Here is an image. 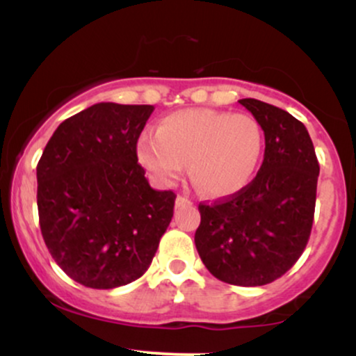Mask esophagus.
Masks as SVG:
<instances>
[{
    "label": "esophagus",
    "instance_id": "esophagus-1",
    "mask_svg": "<svg viewBox=\"0 0 356 356\" xmlns=\"http://www.w3.org/2000/svg\"><path fill=\"white\" fill-rule=\"evenodd\" d=\"M191 199H187L186 195H177L175 199V207H184V206H191Z\"/></svg>",
    "mask_w": 356,
    "mask_h": 356
}]
</instances>
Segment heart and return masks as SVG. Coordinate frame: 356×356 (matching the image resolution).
I'll list each match as a JSON object with an SVG mask.
<instances>
[{
    "label": "heart",
    "instance_id": "obj_1",
    "mask_svg": "<svg viewBox=\"0 0 356 356\" xmlns=\"http://www.w3.org/2000/svg\"><path fill=\"white\" fill-rule=\"evenodd\" d=\"M138 159L164 186L184 172L209 197H227L251 182L264 150V130L249 113L189 108L164 117L138 138Z\"/></svg>",
    "mask_w": 356,
    "mask_h": 356
}]
</instances>
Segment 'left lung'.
Wrapping results in <instances>:
<instances>
[{"label": "left lung", "instance_id": "1", "mask_svg": "<svg viewBox=\"0 0 356 356\" xmlns=\"http://www.w3.org/2000/svg\"><path fill=\"white\" fill-rule=\"evenodd\" d=\"M264 130L256 177L229 197L201 202L194 241L212 276L236 286H263L303 254L313 227L320 164L308 130L283 108L239 100Z\"/></svg>", "mask_w": 356, "mask_h": 356}]
</instances>
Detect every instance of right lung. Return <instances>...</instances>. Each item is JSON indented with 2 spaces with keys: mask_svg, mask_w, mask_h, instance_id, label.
Listing matches in <instances>:
<instances>
[{
  "mask_svg": "<svg viewBox=\"0 0 356 356\" xmlns=\"http://www.w3.org/2000/svg\"><path fill=\"white\" fill-rule=\"evenodd\" d=\"M152 112V105H92L61 122L36 165L44 244L87 288L138 280L172 220L175 194L152 189L137 162Z\"/></svg>",
  "mask_w": 356,
  "mask_h": 356,
  "instance_id": "obj_1",
  "label": "right lung"
}]
</instances>
